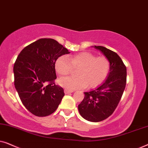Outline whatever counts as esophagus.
I'll return each mask as SVG.
<instances>
[{
  "instance_id": "obj_1",
  "label": "esophagus",
  "mask_w": 148,
  "mask_h": 148,
  "mask_svg": "<svg viewBox=\"0 0 148 148\" xmlns=\"http://www.w3.org/2000/svg\"><path fill=\"white\" fill-rule=\"evenodd\" d=\"M64 92V94H70V93L73 92V91H71V90H66V89H65Z\"/></svg>"
}]
</instances>
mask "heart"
Listing matches in <instances>:
<instances>
[{"mask_svg":"<svg viewBox=\"0 0 148 148\" xmlns=\"http://www.w3.org/2000/svg\"><path fill=\"white\" fill-rule=\"evenodd\" d=\"M56 72L60 77L69 75L73 69L76 70L75 77L59 80V84L69 90L87 87L95 88L102 84L108 75L110 62L104 56H96L88 52L73 54L67 58L64 56L57 58L54 63Z\"/></svg>","mask_w":148,"mask_h":148,"instance_id":"heart-1","label":"heart"}]
</instances>
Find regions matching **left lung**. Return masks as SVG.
<instances>
[{
	"label": "left lung",
	"instance_id": "1",
	"mask_svg": "<svg viewBox=\"0 0 148 148\" xmlns=\"http://www.w3.org/2000/svg\"><path fill=\"white\" fill-rule=\"evenodd\" d=\"M100 50L110 62L108 78L102 86L89 92L78 105L81 116L91 122H100L114 112L127 83V68L116 52L101 46H94Z\"/></svg>",
	"mask_w": 148,
	"mask_h": 148
}]
</instances>
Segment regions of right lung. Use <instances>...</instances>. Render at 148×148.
I'll return each instance as SVG.
<instances>
[{
  "instance_id": "right-lung-1",
  "label": "right lung",
  "mask_w": 148,
  "mask_h": 148,
  "mask_svg": "<svg viewBox=\"0 0 148 148\" xmlns=\"http://www.w3.org/2000/svg\"><path fill=\"white\" fill-rule=\"evenodd\" d=\"M69 52L51 38H41L23 48L13 66L14 84L24 106L37 116L55 111L64 96L55 85L54 63L58 57Z\"/></svg>"
}]
</instances>
